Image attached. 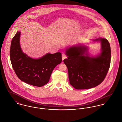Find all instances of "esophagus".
<instances>
[{
  "label": "esophagus",
  "instance_id": "1",
  "mask_svg": "<svg viewBox=\"0 0 122 122\" xmlns=\"http://www.w3.org/2000/svg\"><path fill=\"white\" fill-rule=\"evenodd\" d=\"M67 57V56H66V55L65 54L63 53V54H62V61H63V60H64L65 59H66Z\"/></svg>",
  "mask_w": 122,
  "mask_h": 122
}]
</instances>
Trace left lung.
<instances>
[{"mask_svg":"<svg viewBox=\"0 0 122 122\" xmlns=\"http://www.w3.org/2000/svg\"><path fill=\"white\" fill-rule=\"evenodd\" d=\"M102 52L93 58L88 56L87 48L78 46L70 47L66 50L68 56L63 62L68 70L70 84L76 89H88L97 86L104 80L109 69L111 61L110 44L107 39L99 38Z\"/></svg>","mask_w":122,"mask_h":122,"instance_id":"8db88e82","label":"left lung"}]
</instances>
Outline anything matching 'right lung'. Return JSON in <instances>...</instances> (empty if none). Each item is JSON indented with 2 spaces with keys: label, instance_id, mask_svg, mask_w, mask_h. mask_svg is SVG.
I'll return each instance as SVG.
<instances>
[{
  "label": "right lung",
  "instance_id": "add662e5",
  "mask_svg": "<svg viewBox=\"0 0 122 122\" xmlns=\"http://www.w3.org/2000/svg\"><path fill=\"white\" fill-rule=\"evenodd\" d=\"M20 36V32H17L11 42L10 57L13 68L21 81L41 87L49 82L53 70L61 62V54L47 53L40 59H32L22 52Z\"/></svg>",
  "mask_w": 122,
  "mask_h": 122
}]
</instances>
